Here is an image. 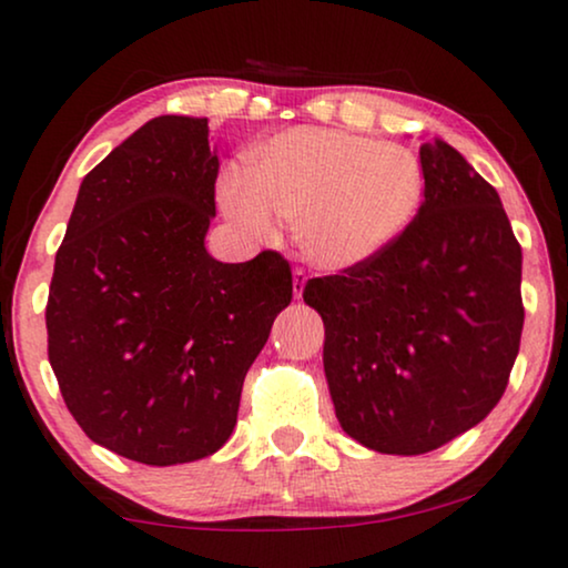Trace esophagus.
I'll use <instances>...</instances> for the list:
<instances>
[{"label": "esophagus", "instance_id": "1", "mask_svg": "<svg viewBox=\"0 0 568 568\" xmlns=\"http://www.w3.org/2000/svg\"><path fill=\"white\" fill-rule=\"evenodd\" d=\"M292 276H294V284H292V292H294V297H302V292H305V284H307V274L302 268H294L292 271Z\"/></svg>", "mask_w": 568, "mask_h": 568}]
</instances>
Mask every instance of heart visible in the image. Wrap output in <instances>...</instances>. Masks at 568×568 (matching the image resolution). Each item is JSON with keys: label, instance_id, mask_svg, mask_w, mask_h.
<instances>
[{"label": "heart", "instance_id": "heart-1", "mask_svg": "<svg viewBox=\"0 0 568 568\" xmlns=\"http://www.w3.org/2000/svg\"><path fill=\"white\" fill-rule=\"evenodd\" d=\"M424 168L414 150L338 129H292L251 154V175L224 170L220 204L258 237L294 222L302 253L344 268L385 251L416 220Z\"/></svg>", "mask_w": 568, "mask_h": 568}]
</instances>
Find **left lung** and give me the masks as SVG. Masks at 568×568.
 <instances>
[{
  "instance_id": "8db88e82",
  "label": "left lung",
  "mask_w": 568,
  "mask_h": 568,
  "mask_svg": "<svg viewBox=\"0 0 568 568\" xmlns=\"http://www.w3.org/2000/svg\"><path fill=\"white\" fill-rule=\"evenodd\" d=\"M424 201L372 258L305 284L348 437L424 455L491 414L523 336V247L499 193L455 146H422Z\"/></svg>"
}]
</instances>
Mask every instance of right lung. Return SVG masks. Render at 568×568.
I'll use <instances>...</instances> for the list:
<instances>
[{
	"label": "right lung",
	"instance_id": "right-lung-1",
	"mask_svg": "<svg viewBox=\"0 0 568 568\" xmlns=\"http://www.w3.org/2000/svg\"><path fill=\"white\" fill-rule=\"evenodd\" d=\"M216 173L206 119L146 121L84 175L53 266L45 331L69 414L144 465L230 439L247 369L292 302L276 251L206 253Z\"/></svg>",
	"mask_w": 568,
	"mask_h": 568
}]
</instances>
